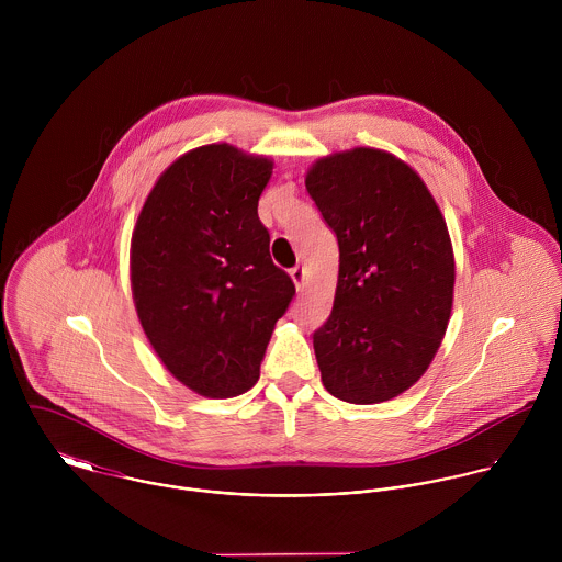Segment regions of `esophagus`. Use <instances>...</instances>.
I'll list each match as a JSON object with an SVG mask.
<instances>
[{
	"label": "esophagus",
	"mask_w": 562,
	"mask_h": 562,
	"mask_svg": "<svg viewBox=\"0 0 562 562\" xmlns=\"http://www.w3.org/2000/svg\"><path fill=\"white\" fill-rule=\"evenodd\" d=\"M290 277H292L296 290H303V285H305V268H303V266H294V268L290 270Z\"/></svg>",
	"instance_id": "1"
}]
</instances>
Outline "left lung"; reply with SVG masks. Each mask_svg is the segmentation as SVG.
Here are the masks:
<instances>
[{"label":"left lung","instance_id":"8db88e82","mask_svg":"<svg viewBox=\"0 0 562 562\" xmlns=\"http://www.w3.org/2000/svg\"><path fill=\"white\" fill-rule=\"evenodd\" d=\"M339 246L333 312L314 333L322 385L352 404L392 401L435 359L454 301V250L424 179L374 147L335 151L305 175Z\"/></svg>","mask_w":562,"mask_h":562}]
</instances>
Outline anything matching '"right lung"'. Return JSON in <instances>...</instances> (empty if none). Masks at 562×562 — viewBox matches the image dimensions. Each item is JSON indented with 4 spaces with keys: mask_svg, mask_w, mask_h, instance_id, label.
<instances>
[{
    "mask_svg": "<svg viewBox=\"0 0 562 562\" xmlns=\"http://www.w3.org/2000/svg\"><path fill=\"white\" fill-rule=\"evenodd\" d=\"M274 161L234 145L172 161L134 225L130 281L143 330L164 368L207 398H234L259 379L294 283L272 263L257 203Z\"/></svg>",
    "mask_w": 562,
    "mask_h": 562,
    "instance_id": "1",
    "label": "right lung"
}]
</instances>
